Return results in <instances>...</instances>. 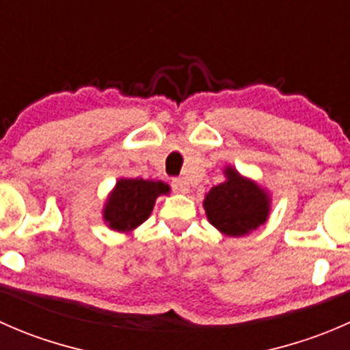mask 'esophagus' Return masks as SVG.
<instances>
[{
    "label": "esophagus",
    "instance_id": "1",
    "mask_svg": "<svg viewBox=\"0 0 350 350\" xmlns=\"http://www.w3.org/2000/svg\"><path fill=\"white\" fill-rule=\"evenodd\" d=\"M172 189L178 193H188L189 191V183L185 178H176L172 179Z\"/></svg>",
    "mask_w": 350,
    "mask_h": 350
}]
</instances>
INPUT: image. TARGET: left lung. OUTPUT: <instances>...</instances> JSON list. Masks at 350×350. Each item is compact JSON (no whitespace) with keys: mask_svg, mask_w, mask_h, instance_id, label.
<instances>
[{"mask_svg":"<svg viewBox=\"0 0 350 350\" xmlns=\"http://www.w3.org/2000/svg\"><path fill=\"white\" fill-rule=\"evenodd\" d=\"M225 181L204 195L208 221L227 237H243L269 218L273 198L254 179L242 176L234 165L224 167Z\"/></svg>","mask_w":350,"mask_h":350,"instance_id":"1","label":"left lung"}]
</instances>
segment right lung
I'll return each mask as SVG.
<instances>
[{
	"label": "right lung",
	"mask_w": 350,
	"mask_h": 350,
	"mask_svg": "<svg viewBox=\"0 0 350 350\" xmlns=\"http://www.w3.org/2000/svg\"><path fill=\"white\" fill-rule=\"evenodd\" d=\"M169 193L171 188L162 181L120 178L103 204V221L109 230L130 234L150 217L155 200Z\"/></svg>",
	"instance_id": "1"
}]
</instances>
